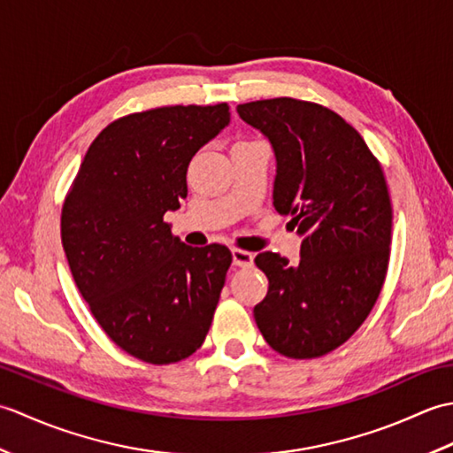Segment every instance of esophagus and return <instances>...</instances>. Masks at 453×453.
Segmentation results:
<instances>
[{"label":"esophagus","mask_w":453,"mask_h":453,"mask_svg":"<svg viewBox=\"0 0 453 453\" xmlns=\"http://www.w3.org/2000/svg\"><path fill=\"white\" fill-rule=\"evenodd\" d=\"M232 257H234V265L235 266H242V268H249L253 265V258L255 255L243 251V249H232Z\"/></svg>","instance_id":"obj_1"}]
</instances>
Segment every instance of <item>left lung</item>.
<instances>
[{
    "mask_svg": "<svg viewBox=\"0 0 453 453\" xmlns=\"http://www.w3.org/2000/svg\"><path fill=\"white\" fill-rule=\"evenodd\" d=\"M276 157L274 208L303 237L300 263L258 253L268 278L258 331L288 358L339 349L378 302L389 265L391 200L380 161L331 109L290 97L237 104Z\"/></svg>",
    "mask_w": 453,
    "mask_h": 453,
    "instance_id": "1",
    "label": "left lung"
}]
</instances>
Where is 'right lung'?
<instances>
[{"label":"right lung","mask_w":453,"mask_h":453,"mask_svg":"<svg viewBox=\"0 0 453 453\" xmlns=\"http://www.w3.org/2000/svg\"><path fill=\"white\" fill-rule=\"evenodd\" d=\"M227 124V103L114 120L64 200L62 245L83 300L114 344L148 364L200 349L232 265L226 245L188 247L163 221L187 198L192 156Z\"/></svg>","instance_id":"add662e5"}]
</instances>
